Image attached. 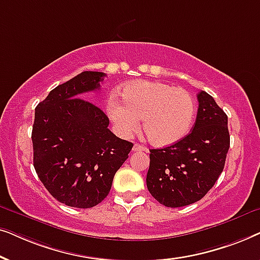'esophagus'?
<instances>
[{
    "mask_svg": "<svg viewBox=\"0 0 260 260\" xmlns=\"http://www.w3.org/2000/svg\"><path fill=\"white\" fill-rule=\"evenodd\" d=\"M133 151H134V152L148 151V149H147V148H144V147H142V145H140V144H135L134 147H133Z\"/></svg>",
    "mask_w": 260,
    "mask_h": 260,
    "instance_id": "1",
    "label": "esophagus"
}]
</instances>
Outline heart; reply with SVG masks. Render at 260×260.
<instances>
[{"label":"heart","instance_id":"b5f03b06","mask_svg":"<svg viewBox=\"0 0 260 260\" xmlns=\"http://www.w3.org/2000/svg\"><path fill=\"white\" fill-rule=\"evenodd\" d=\"M108 101L106 111L120 136L129 137L138 127L150 143L166 147L186 136L194 119L195 103L189 92L162 81L135 80Z\"/></svg>","mask_w":260,"mask_h":260}]
</instances>
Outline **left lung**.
Here are the masks:
<instances>
[{
    "label": "left lung",
    "mask_w": 260,
    "mask_h": 260,
    "mask_svg": "<svg viewBox=\"0 0 260 260\" xmlns=\"http://www.w3.org/2000/svg\"><path fill=\"white\" fill-rule=\"evenodd\" d=\"M199 108L189 135L175 144L151 149L147 187L166 207L201 200L214 186L230 149L227 115L207 92L198 94Z\"/></svg>",
    "instance_id": "1"
}]
</instances>
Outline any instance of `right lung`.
<instances>
[{
    "mask_svg": "<svg viewBox=\"0 0 260 260\" xmlns=\"http://www.w3.org/2000/svg\"><path fill=\"white\" fill-rule=\"evenodd\" d=\"M103 72L85 71L56 86L35 109L33 165L53 198L91 208L108 197L133 143L109 130V118L84 98L101 88Z\"/></svg>",
    "mask_w": 260,
    "mask_h": 260,
    "instance_id": "1",
    "label": "right lung"
}]
</instances>
